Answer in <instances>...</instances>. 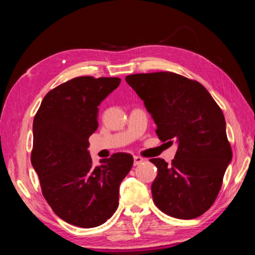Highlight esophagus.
I'll use <instances>...</instances> for the list:
<instances>
[{"label":"esophagus","instance_id":"obj_1","mask_svg":"<svg viewBox=\"0 0 255 255\" xmlns=\"http://www.w3.org/2000/svg\"><path fill=\"white\" fill-rule=\"evenodd\" d=\"M144 159L141 158L140 156H133V165H139L140 163H143Z\"/></svg>","mask_w":255,"mask_h":255}]
</instances>
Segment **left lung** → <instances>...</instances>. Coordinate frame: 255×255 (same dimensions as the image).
<instances>
[{"label": "left lung", "instance_id": "8db88e82", "mask_svg": "<svg viewBox=\"0 0 255 255\" xmlns=\"http://www.w3.org/2000/svg\"><path fill=\"white\" fill-rule=\"evenodd\" d=\"M156 124L162 141L179 143L174 159L150 158L157 167L154 204L179 219L199 217L222 188L232 159L223 111L199 82L172 72L126 76Z\"/></svg>", "mask_w": 255, "mask_h": 255}]
</instances>
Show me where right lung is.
I'll list each match as a JSON object with an SVG mask.
<instances>
[{"label": "right lung", "instance_id": "right-lung-1", "mask_svg": "<svg viewBox=\"0 0 255 255\" xmlns=\"http://www.w3.org/2000/svg\"><path fill=\"white\" fill-rule=\"evenodd\" d=\"M119 77L79 76L46 94L33 118L31 164L54 213L72 225L106 223L119 205V185L130 171V154L115 153L94 166L89 137L98 128V106Z\"/></svg>", "mask_w": 255, "mask_h": 255}]
</instances>
